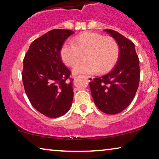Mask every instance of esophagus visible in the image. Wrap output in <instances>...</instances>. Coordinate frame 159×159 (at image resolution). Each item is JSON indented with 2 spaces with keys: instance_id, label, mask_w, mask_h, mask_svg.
I'll return each mask as SVG.
<instances>
[{
  "instance_id": "esophagus-1",
  "label": "esophagus",
  "mask_w": 159,
  "mask_h": 159,
  "mask_svg": "<svg viewBox=\"0 0 159 159\" xmlns=\"http://www.w3.org/2000/svg\"><path fill=\"white\" fill-rule=\"evenodd\" d=\"M86 78L87 79V80H88L89 82H92L94 79L93 77H90V76H86Z\"/></svg>"
}]
</instances>
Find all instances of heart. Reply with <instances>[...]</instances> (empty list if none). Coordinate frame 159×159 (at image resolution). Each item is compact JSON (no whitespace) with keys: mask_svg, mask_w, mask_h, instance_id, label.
<instances>
[{"mask_svg":"<svg viewBox=\"0 0 159 159\" xmlns=\"http://www.w3.org/2000/svg\"><path fill=\"white\" fill-rule=\"evenodd\" d=\"M86 54L87 62L73 70L75 74L93 75L112 70L118 60L119 46L110 36L95 32H85L76 36L72 42H66L61 48L60 55L66 66H75Z\"/></svg>","mask_w":159,"mask_h":159,"instance_id":"1","label":"heart"}]
</instances>
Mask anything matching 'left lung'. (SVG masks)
Returning a JSON list of instances; mask_svg holds the SVG:
<instances>
[{
    "label": "left lung",
    "instance_id": "1",
    "mask_svg": "<svg viewBox=\"0 0 159 159\" xmlns=\"http://www.w3.org/2000/svg\"><path fill=\"white\" fill-rule=\"evenodd\" d=\"M105 31L118 43L120 54L115 67L89 83L96 106L107 114L115 115L132 102L140 81L139 59L133 41L112 29Z\"/></svg>",
    "mask_w": 159,
    "mask_h": 159
}]
</instances>
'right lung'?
<instances>
[{
    "mask_svg": "<svg viewBox=\"0 0 159 159\" xmlns=\"http://www.w3.org/2000/svg\"><path fill=\"white\" fill-rule=\"evenodd\" d=\"M73 34L67 29L51 30L34 40L24 57L21 75L25 92L32 106L49 118L64 116L72 104L73 79L60 51Z\"/></svg>",
    "mask_w": 159,
    "mask_h": 159,
    "instance_id": "right-lung-1",
    "label": "right lung"
}]
</instances>
